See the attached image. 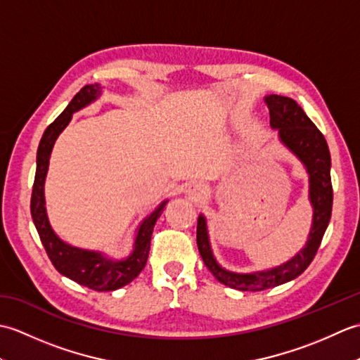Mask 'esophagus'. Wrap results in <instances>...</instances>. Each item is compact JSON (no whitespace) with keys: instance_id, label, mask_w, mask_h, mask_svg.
Instances as JSON below:
<instances>
[{"instance_id":"esophagus-1","label":"esophagus","mask_w":360,"mask_h":360,"mask_svg":"<svg viewBox=\"0 0 360 360\" xmlns=\"http://www.w3.org/2000/svg\"><path fill=\"white\" fill-rule=\"evenodd\" d=\"M186 195L188 200H192L193 202H201L202 200H205V196H207V188H205L202 182H192V184L187 186Z\"/></svg>"}]
</instances>
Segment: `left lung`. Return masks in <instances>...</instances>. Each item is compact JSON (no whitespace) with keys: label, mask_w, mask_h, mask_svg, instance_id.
<instances>
[{"label":"left lung","mask_w":360,"mask_h":360,"mask_svg":"<svg viewBox=\"0 0 360 360\" xmlns=\"http://www.w3.org/2000/svg\"><path fill=\"white\" fill-rule=\"evenodd\" d=\"M264 102L269 108L271 127L278 129L281 143L292 151L307 168L309 176V201L314 213H312L308 241L295 257L274 269L252 274H236L219 266L210 248L207 223H205V218L200 215L196 227V243L204 264L209 267L213 277L219 283L238 290H249V292L283 285L304 272L317 254L333 210L331 156L323 134L292 98L271 94L264 97Z\"/></svg>","instance_id":"obj_1"}]
</instances>
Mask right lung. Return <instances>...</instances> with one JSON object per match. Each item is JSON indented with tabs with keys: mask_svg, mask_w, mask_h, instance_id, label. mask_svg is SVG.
Returning <instances> with one entry per match:
<instances>
[{
	"mask_svg": "<svg viewBox=\"0 0 360 360\" xmlns=\"http://www.w3.org/2000/svg\"><path fill=\"white\" fill-rule=\"evenodd\" d=\"M98 96H101V85H97V83L83 86L74 96L65 111L46 128L37 150V172L32 198H30V213H32L37 232L40 235L46 254H48L53 267L79 285L102 292V290H116L125 286L141 274L147 264L153 227H155L158 218L162 215L167 200L160 202L159 207L150 213L137 227L133 252L125 259H111L101 252L74 248L60 240L57 233L52 231L44 205V179L46 173H48L52 147L58 134L70 124L72 114L94 102Z\"/></svg>",
	"mask_w": 360,
	"mask_h": 360,
	"instance_id": "obj_1",
	"label": "right lung"
}]
</instances>
